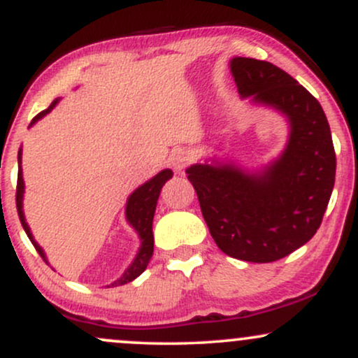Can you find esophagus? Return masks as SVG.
I'll use <instances>...</instances> for the list:
<instances>
[{
  "label": "esophagus",
  "mask_w": 358,
  "mask_h": 358,
  "mask_svg": "<svg viewBox=\"0 0 358 358\" xmlns=\"http://www.w3.org/2000/svg\"><path fill=\"white\" fill-rule=\"evenodd\" d=\"M188 162H190V155L187 153L185 150H173L170 155V166L173 168L175 171H182L185 166L188 165Z\"/></svg>",
  "instance_id": "1"
}]
</instances>
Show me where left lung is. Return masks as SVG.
Returning <instances> with one entry per match:
<instances>
[{"label":"left lung","mask_w":358,"mask_h":358,"mask_svg":"<svg viewBox=\"0 0 358 358\" xmlns=\"http://www.w3.org/2000/svg\"><path fill=\"white\" fill-rule=\"evenodd\" d=\"M229 67L242 99L285 117L286 145L256 168L212 155L185 173L222 252L273 262L305 245L322 224L335 185L334 141L320 102L289 73L248 57H234Z\"/></svg>","instance_id":"8db88e82"}]
</instances>
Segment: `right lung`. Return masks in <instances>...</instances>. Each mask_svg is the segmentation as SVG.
Here are the masks:
<instances>
[{"instance_id":"add662e5","label":"right lung","mask_w":358,"mask_h":358,"mask_svg":"<svg viewBox=\"0 0 358 358\" xmlns=\"http://www.w3.org/2000/svg\"><path fill=\"white\" fill-rule=\"evenodd\" d=\"M59 101L60 99H55L47 109L42 110L38 116H35L34 121L30 122V126L28 127L36 124L40 119L47 116L48 113H52V109L59 104ZM22 153H23V150H22V146H20V150H18V185H16V208H18L20 222H22L28 239L31 241V244H34L35 249L38 250V254L42 256L43 261L47 262V264H50L43 248L35 241L30 225H28L27 219H24V212H23L24 182H23V170H22ZM171 176H173V171H171L170 168L162 170L159 173H156L153 178H150L148 182L139 185L136 190L127 196L124 217H126L127 224H129V227L136 232V236L139 239V248H138L136 256H134L133 261H131V264L124 269V273L121 274V278H117L116 281L110 282V285H108V287L127 285V282L134 281L139 274L145 273V269L148 268V262H150L151 256H153V245H155L153 217H155V210H156V203H158V196H159V192H162L163 185H165L168 180L171 178Z\"/></svg>"}]
</instances>
